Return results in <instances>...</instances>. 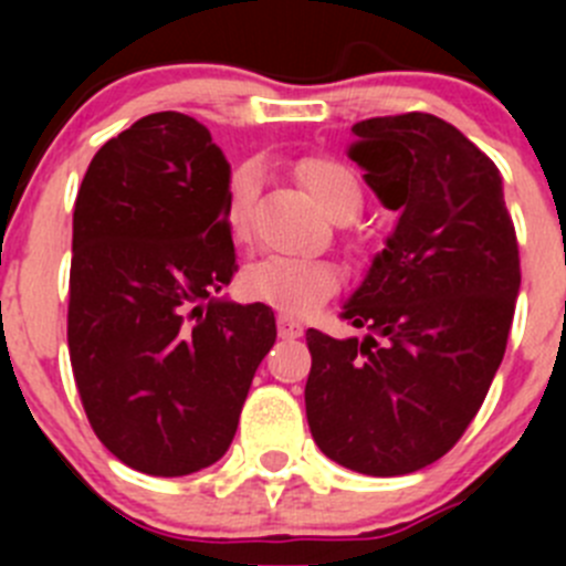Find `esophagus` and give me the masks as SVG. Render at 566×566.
I'll list each match as a JSON object with an SVG mask.
<instances>
[{
  "instance_id": "34e87169",
  "label": "esophagus",
  "mask_w": 566,
  "mask_h": 566,
  "mask_svg": "<svg viewBox=\"0 0 566 566\" xmlns=\"http://www.w3.org/2000/svg\"><path fill=\"white\" fill-rule=\"evenodd\" d=\"M276 328H279V336H282V339H298V336L304 334V325L295 323L293 317H279Z\"/></svg>"
}]
</instances>
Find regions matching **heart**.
<instances>
[{"label": "heart", "mask_w": 566, "mask_h": 566, "mask_svg": "<svg viewBox=\"0 0 566 566\" xmlns=\"http://www.w3.org/2000/svg\"><path fill=\"white\" fill-rule=\"evenodd\" d=\"M312 199L334 221L356 219L361 210L364 191L358 177L331 158H304L295 167ZM256 197H260V172L256 167L238 169L227 193V230L232 241L247 243L254 221ZM241 284L249 298L262 301L282 315L306 317L317 312L339 290V273L334 265L319 260H295V256H262L249 262L241 273Z\"/></svg>", "instance_id": "obj_1"}]
</instances>
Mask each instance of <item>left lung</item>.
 <instances>
[{"mask_svg": "<svg viewBox=\"0 0 566 566\" xmlns=\"http://www.w3.org/2000/svg\"><path fill=\"white\" fill-rule=\"evenodd\" d=\"M350 158L397 210L386 249L345 304L364 339L306 331V419L319 452L367 476L441 460L488 397L521 290L499 167L436 114L353 125Z\"/></svg>", "mask_w": 566, "mask_h": 566, "instance_id": "8db88e82", "label": "left lung"}]
</instances>
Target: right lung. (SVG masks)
Listing matches in <instances>:
<instances>
[{"label": "right lung", "instance_id": "obj_1", "mask_svg": "<svg viewBox=\"0 0 566 566\" xmlns=\"http://www.w3.org/2000/svg\"><path fill=\"white\" fill-rule=\"evenodd\" d=\"M230 164L180 112L136 119L90 161L73 210L67 350L98 441L134 471L224 458L276 342L265 304L213 298L235 276Z\"/></svg>", "mask_w": 566, "mask_h": 566}]
</instances>
